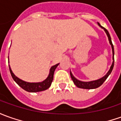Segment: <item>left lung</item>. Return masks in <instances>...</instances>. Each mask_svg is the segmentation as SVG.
Listing matches in <instances>:
<instances>
[{"label": "left lung", "instance_id": "obj_1", "mask_svg": "<svg viewBox=\"0 0 121 121\" xmlns=\"http://www.w3.org/2000/svg\"><path fill=\"white\" fill-rule=\"evenodd\" d=\"M98 25L102 27V28H103L104 31H106V34L108 35V40H109L110 42V44H111V46H112V54H113V63L112 64V65H111V67H110V70L108 71V72L107 73V74L105 75L104 77H103L102 78H101L100 79H98V80H95V81H90V82H83V81H79L78 79H77L75 77H74V76L73 75V74L71 73V72L70 71V75H71V79H72L73 81V83H75V85L78 87H79V88H83V89H95V88H97V87H100L101 85H102L103 84V83L104 82L105 80L107 79V77L109 76V75L112 72V69H113V67H114V46H113V44L112 43V40H111V38H110V35L109 33H108V30H106V29H105L104 27H102V26H100V23H98Z\"/></svg>", "mask_w": 121, "mask_h": 121}]
</instances>
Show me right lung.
I'll return each mask as SVG.
<instances>
[{
	"label": "right lung",
	"mask_w": 121,
	"mask_h": 121,
	"mask_svg": "<svg viewBox=\"0 0 121 121\" xmlns=\"http://www.w3.org/2000/svg\"><path fill=\"white\" fill-rule=\"evenodd\" d=\"M58 65H59V63L52 66L50 70V73H49L48 77H47V79L42 82H40V83H28V82L23 81L20 79H19L18 77H17L14 75L10 66H9V70H10V73L11 74L13 79L21 88H23V90H25L27 91H29V92H38V91H42L47 90L48 88L50 87V86H51V83L53 80L54 73Z\"/></svg>",
	"instance_id": "add662e5"
}]
</instances>
